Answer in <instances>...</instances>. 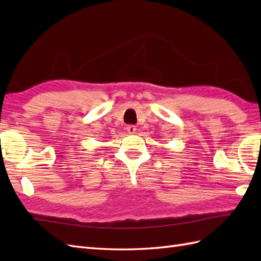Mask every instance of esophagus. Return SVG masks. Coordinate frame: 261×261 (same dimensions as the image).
<instances>
[{
    "label": "esophagus",
    "mask_w": 261,
    "mask_h": 261,
    "mask_svg": "<svg viewBox=\"0 0 261 261\" xmlns=\"http://www.w3.org/2000/svg\"><path fill=\"white\" fill-rule=\"evenodd\" d=\"M136 126L135 125H127L126 126V132L129 135H134V134H136Z\"/></svg>",
    "instance_id": "34e87169"
}]
</instances>
